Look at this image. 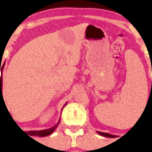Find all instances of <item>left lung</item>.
<instances>
[{
    "instance_id": "8db88e82",
    "label": "left lung",
    "mask_w": 152,
    "mask_h": 152,
    "mask_svg": "<svg viewBox=\"0 0 152 152\" xmlns=\"http://www.w3.org/2000/svg\"><path fill=\"white\" fill-rule=\"evenodd\" d=\"M99 135L102 136H104V137H108V138H116L117 136L115 135H111L110 133H107V132H97Z\"/></svg>"
}]
</instances>
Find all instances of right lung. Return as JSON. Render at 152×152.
<instances>
[{"instance_id":"obj_1","label":"right lung","mask_w":152,"mask_h":152,"mask_svg":"<svg viewBox=\"0 0 152 152\" xmlns=\"http://www.w3.org/2000/svg\"><path fill=\"white\" fill-rule=\"evenodd\" d=\"M3 69H4V66H2V68H1V72L3 71ZM2 74H1V101L2 99H4V98H3V95H2ZM66 104V103L64 104V106ZM60 121H61V119H59V121L57 122V124H56L55 126H54L53 127H51V128H49V129H42V130H39V131H28V133L29 134L30 136H39V137H45V136H49V135H50V134H52L53 132H54V131L55 130L56 128L57 127V126H58V124H60Z\"/></svg>"}]
</instances>
